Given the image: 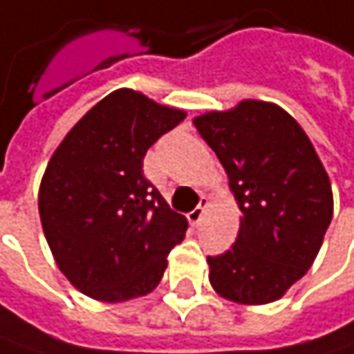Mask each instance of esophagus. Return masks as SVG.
Instances as JSON below:
<instances>
[{
    "label": "esophagus",
    "instance_id": "esophagus-1",
    "mask_svg": "<svg viewBox=\"0 0 354 354\" xmlns=\"http://www.w3.org/2000/svg\"><path fill=\"white\" fill-rule=\"evenodd\" d=\"M209 207V198H201V205L196 207V209L192 210V212H188V221H190V225L192 227H198L201 223H203V216H205V210Z\"/></svg>",
    "mask_w": 354,
    "mask_h": 354
}]
</instances>
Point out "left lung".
Here are the masks:
<instances>
[{
  "mask_svg": "<svg viewBox=\"0 0 354 354\" xmlns=\"http://www.w3.org/2000/svg\"><path fill=\"white\" fill-rule=\"evenodd\" d=\"M223 164L241 210L235 245L207 257L214 292L247 306L279 300L312 268L333 218V186L300 123L245 99L192 119Z\"/></svg>",
  "mask_w": 354,
  "mask_h": 354,
  "instance_id": "8db88e82",
  "label": "left lung"
}]
</instances>
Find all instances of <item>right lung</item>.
Listing matches in <instances>:
<instances>
[{"instance_id":"add662e5","label":"right lung","mask_w":354,"mask_h":354,"mask_svg":"<svg viewBox=\"0 0 354 354\" xmlns=\"http://www.w3.org/2000/svg\"><path fill=\"white\" fill-rule=\"evenodd\" d=\"M186 111L117 88L82 115L52 153L38 210L58 270L99 302H127L162 279L186 216L144 176L149 145Z\"/></svg>"}]
</instances>
